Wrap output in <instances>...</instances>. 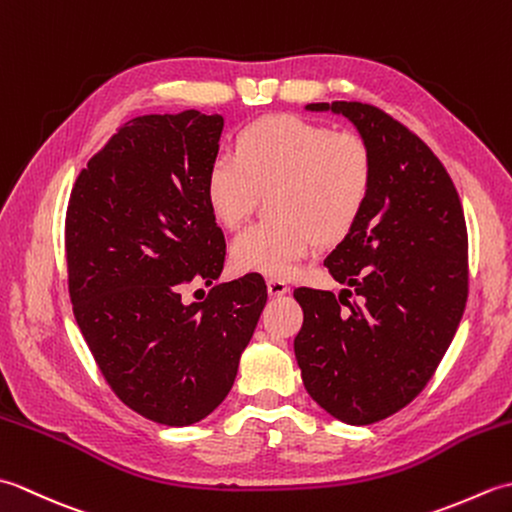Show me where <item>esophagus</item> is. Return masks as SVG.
<instances>
[{
  "mask_svg": "<svg viewBox=\"0 0 512 512\" xmlns=\"http://www.w3.org/2000/svg\"><path fill=\"white\" fill-rule=\"evenodd\" d=\"M266 288H268V295H270V297H284L286 292L290 290L286 281H284V279H277V277L268 279V281H266Z\"/></svg>",
  "mask_w": 512,
  "mask_h": 512,
  "instance_id": "obj_1",
  "label": "esophagus"
}]
</instances>
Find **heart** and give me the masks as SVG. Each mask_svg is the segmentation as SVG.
<instances>
[{
    "label": "heart",
    "mask_w": 512,
    "mask_h": 512,
    "mask_svg": "<svg viewBox=\"0 0 512 512\" xmlns=\"http://www.w3.org/2000/svg\"><path fill=\"white\" fill-rule=\"evenodd\" d=\"M374 162L365 140L352 132L297 116H268L244 127L235 151L215 156L204 180L206 204L224 228H239L262 193L273 220L246 228L231 244L239 273L288 277L317 237L336 242L361 217Z\"/></svg>",
    "instance_id": "1"
}]
</instances>
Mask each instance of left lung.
I'll return each instance as SVG.
<instances>
[{
	"instance_id": "left-lung-1",
	"label": "left lung",
	"mask_w": 512,
	"mask_h": 512,
	"mask_svg": "<svg viewBox=\"0 0 512 512\" xmlns=\"http://www.w3.org/2000/svg\"><path fill=\"white\" fill-rule=\"evenodd\" d=\"M345 116L372 151L365 209L325 259L345 288H297L295 356L312 400L347 424H372L416 398L436 372L469 295L462 204L447 169L374 105L310 103Z\"/></svg>"
}]
</instances>
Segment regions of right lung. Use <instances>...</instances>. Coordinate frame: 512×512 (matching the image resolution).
I'll return each mask as SVG.
<instances>
[{
	"instance_id": "obj_1",
	"label": "right lung",
	"mask_w": 512,
	"mask_h": 512,
	"mask_svg": "<svg viewBox=\"0 0 512 512\" xmlns=\"http://www.w3.org/2000/svg\"><path fill=\"white\" fill-rule=\"evenodd\" d=\"M224 118L198 110L132 118L74 182L65 259L74 319L107 385L129 409L187 427L231 391L268 292L220 277L226 244L204 195Z\"/></svg>"
}]
</instances>
